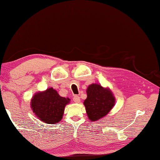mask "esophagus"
<instances>
[{"mask_svg": "<svg viewBox=\"0 0 160 160\" xmlns=\"http://www.w3.org/2000/svg\"><path fill=\"white\" fill-rule=\"evenodd\" d=\"M73 100L76 103H78L80 102V98L78 96H74L73 97Z\"/></svg>", "mask_w": 160, "mask_h": 160, "instance_id": "obj_1", "label": "esophagus"}]
</instances>
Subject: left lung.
I'll use <instances>...</instances> for the list:
<instances>
[{
  "mask_svg": "<svg viewBox=\"0 0 160 160\" xmlns=\"http://www.w3.org/2000/svg\"><path fill=\"white\" fill-rule=\"evenodd\" d=\"M87 97L84 102L87 116L92 121L105 117L115 105V99L109 88L92 84L87 89Z\"/></svg>",
  "mask_w": 160,
  "mask_h": 160,
  "instance_id": "left-lung-1",
  "label": "left lung"
}]
</instances>
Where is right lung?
I'll return each instance as SVG.
<instances>
[{
    "label": "right lung",
    "mask_w": 160,
    "mask_h": 160,
    "mask_svg": "<svg viewBox=\"0 0 160 160\" xmlns=\"http://www.w3.org/2000/svg\"><path fill=\"white\" fill-rule=\"evenodd\" d=\"M70 102L68 97H61L52 87L39 92L32 97L31 108L37 117L48 124H55L63 118L65 107Z\"/></svg>",
    "instance_id": "add662e5"
}]
</instances>
